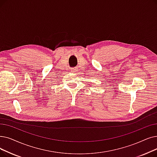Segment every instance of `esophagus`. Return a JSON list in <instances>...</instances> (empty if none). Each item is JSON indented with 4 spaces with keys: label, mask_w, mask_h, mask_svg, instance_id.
<instances>
[{
    "label": "esophagus",
    "mask_w": 157,
    "mask_h": 157,
    "mask_svg": "<svg viewBox=\"0 0 157 157\" xmlns=\"http://www.w3.org/2000/svg\"><path fill=\"white\" fill-rule=\"evenodd\" d=\"M71 71H72V72H73V73H76V72L78 71V69H76V68H73V69H72Z\"/></svg>",
    "instance_id": "34e87169"
}]
</instances>
